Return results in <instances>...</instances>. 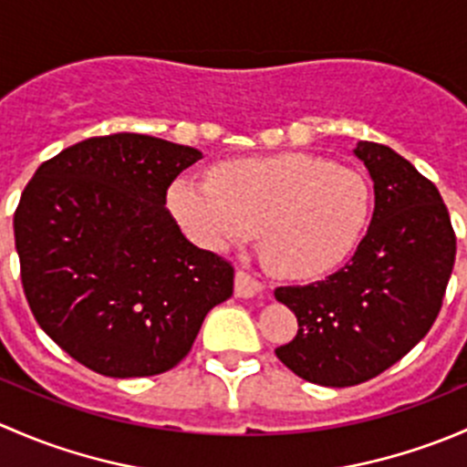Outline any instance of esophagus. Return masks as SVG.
<instances>
[{
  "label": "esophagus",
  "mask_w": 467,
  "mask_h": 467,
  "mask_svg": "<svg viewBox=\"0 0 467 467\" xmlns=\"http://www.w3.org/2000/svg\"><path fill=\"white\" fill-rule=\"evenodd\" d=\"M257 294H262V282L248 271H244V268H237V273H234V296L237 298H253Z\"/></svg>",
  "instance_id": "34e87169"
}]
</instances>
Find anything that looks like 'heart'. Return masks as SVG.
Listing matches in <instances>:
<instances>
[{
    "instance_id": "1",
    "label": "heart",
    "mask_w": 467,
    "mask_h": 467,
    "mask_svg": "<svg viewBox=\"0 0 467 467\" xmlns=\"http://www.w3.org/2000/svg\"><path fill=\"white\" fill-rule=\"evenodd\" d=\"M167 203L201 246L223 251L262 233L268 271L309 280L355 251L373 192L355 169L318 155L280 153L216 164L210 178H178Z\"/></svg>"
}]
</instances>
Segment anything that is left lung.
<instances>
[{"label": "left lung", "instance_id": "8db88e82", "mask_svg": "<svg viewBox=\"0 0 467 467\" xmlns=\"http://www.w3.org/2000/svg\"><path fill=\"white\" fill-rule=\"evenodd\" d=\"M355 155L375 182L368 233L325 280L275 289L298 318L277 359L337 389L378 378L430 332L456 255L450 212L430 178L384 144L359 142Z\"/></svg>", "mask_w": 467, "mask_h": 467}]
</instances>
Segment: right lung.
<instances>
[{
    "mask_svg": "<svg viewBox=\"0 0 467 467\" xmlns=\"http://www.w3.org/2000/svg\"><path fill=\"white\" fill-rule=\"evenodd\" d=\"M196 160L201 150L150 135H103L45 160L22 192L13 228L26 303L94 373L171 370L233 296V264L187 242L164 207Z\"/></svg>",
    "mask_w": 467,
    "mask_h": 467,
    "instance_id": "obj_1",
    "label": "right lung"
}]
</instances>
